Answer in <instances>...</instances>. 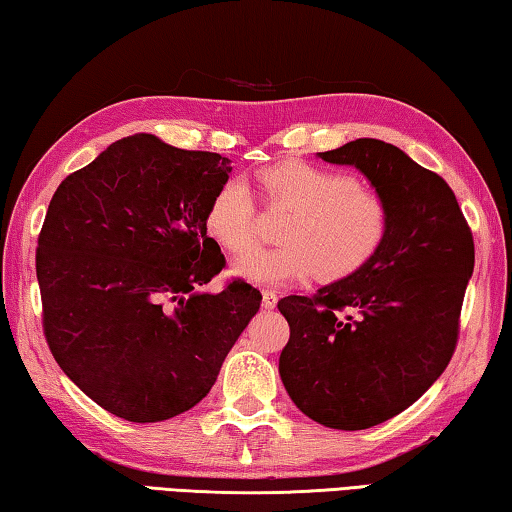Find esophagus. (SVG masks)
I'll use <instances>...</instances> for the list:
<instances>
[{
	"mask_svg": "<svg viewBox=\"0 0 512 512\" xmlns=\"http://www.w3.org/2000/svg\"><path fill=\"white\" fill-rule=\"evenodd\" d=\"M277 305V293L275 291H262V307L264 309H273Z\"/></svg>",
	"mask_w": 512,
	"mask_h": 512,
	"instance_id": "esophagus-1",
	"label": "esophagus"
}]
</instances>
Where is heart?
Here are the masks:
<instances>
[{
	"label": "heart",
	"instance_id": "b5f03b06",
	"mask_svg": "<svg viewBox=\"0 0 512 512\" xmlns=\"http://www.w3.org/2000/svg\"><path fill=\"white\" fill-rule=\"evenodd\" d=\"M268 210H291L280 246L257 248L237 262V273L259 284L300 282L316 275L332 284L363 271L381 250L391 212L375 189L343 171L284 160L257 173ZM257 201L246 180L228 178L205 210V230L216 244L241 255L257 239Z\"/></svg>",
	"mask_w": 512,
	"mask_h": 512
}]
</instances>
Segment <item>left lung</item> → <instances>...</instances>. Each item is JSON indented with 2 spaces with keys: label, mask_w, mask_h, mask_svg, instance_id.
Masks as SVG:
<instances>
[{
  "label": "left lung",
  "mask_w": 512,
  "mask_h": 512,
  "mask_svg": "<svg viewBox=\"0 0 512 512\" xmlns=\"http://www.w3.org/2000/svg\"><path fill=\"white\" fill-rule=\"evenodd\" d=\"M320 158L366 173L391 225L363 271L277 302L291 327L280 377L307 418L359 431L409 409L452 361L474 239L452 187L397 146L361 137Z\"/></svg>",
  "instance_id": "8db88e82"
}]
</instances>
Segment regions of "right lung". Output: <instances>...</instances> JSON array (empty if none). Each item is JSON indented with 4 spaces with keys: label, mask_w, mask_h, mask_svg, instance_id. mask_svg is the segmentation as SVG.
<instances>
[{
    "label": "right lung",
    "mask_w": 512,
    "mask_h": 512,
    "mask_svg": "<svg viewBox=\"0 0 512 512\" xmlns=\"http://www.w3.org/2000/svg\"><path fill=\"white\" fill-rule=\"evenodd\" d=\"M232 171L210 151L153 135L117 140L58 185L36 273L42 332L65 375L101 409L160 422L210 393L262 293L225 268L205 210Z\"/></svg>",
    "instance_id": "1"
}]
</instances>
